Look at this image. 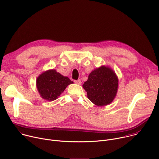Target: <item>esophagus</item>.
Wrapping results in <instances>:
<instances>
[{
    "mask_svg": "<svg viewBox=\"0 0 159 159\" xmlns=\"http://www.w3.org/2000/svg\"><path fill=\"white\" fill-rule=\"evenodd\" d=\"M74 82H75V84H79V85L81 84V80H80V79H78V80H74Z\"/></svg>",
    "mask_w": 159,
    "mask_h": 159,
    "instance_id": "obj_1",
    "label": "esophagus"
}]
</instances>
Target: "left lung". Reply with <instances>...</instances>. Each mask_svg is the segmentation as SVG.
Returning <instances> with one entry per match:
<instances>
[{
  "label": "left lung",
  "instance_id": "1",
  "mask_svg": "<svg viewBox=\"0 0 159 159\" xmlns=\"http://www.w3.org/2000/svg\"><path fill=\"white\" fill-rule=\"evenodd\" d=\"M82 87L93 103L98 107L106 106L110 104L117 95L119 79L110 67L103 65L91 72Z\"/></svg>",
  "mask_w": 159,
  "mask_h": 159
}]
</instances>
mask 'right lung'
I'll list each match as a JSON object with an SVG mask.
<instances>
[{"label":"right lung","mask_w":159,"mask_h":159,"mask_svg":"<svg viewBox=\"0 0 159 159\" xmlns=\"http://www.w3.org/2000/svg\"><path fill=\"white\" fill-rule=\"evenodd\" d=\"M74 82L54 69L42 72L36 80L37 91L42 98L52 102L58 98L67 86Z\"/></svg>","instance_id":"add662e5"}]
</instances>
